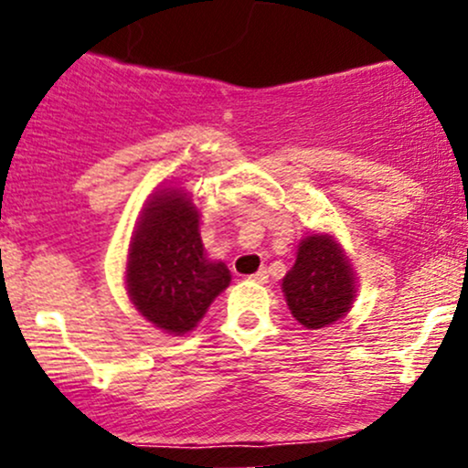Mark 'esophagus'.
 <instances>
[{"label": "esophagus", "mask_w": 468, "mask_h": 468, "mask_svg": "<svg viewBox=\"0 0 468 468\" xmlns=\"http://www.w3.org/2000/svg\"><path fill=\"white\" fill-rule=\"evenodd\" d=\"M249 279H250V282H255V283H266L268 282V271H266V268H260V271L252 272Z\"/></svg>", "instance_id": "obj_1"}]
</instances>
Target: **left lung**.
<instances>
[{"label": "left lung", "instance_id": "8db88e82", "mask_svg": "<svg viewBox=\"0 0 468 468\" xmlns=\"http://www.w3.org/2000/svg\"><path fill=\"white\" fill-rule=\"evenodd\" d=\"M282 288L294 319L308 330H319L352 308L356 277L336 239L314 233L299 241L297 261L283 277Z\"/></svg>", "mask_w": 468, "mask_h": 468}]
</instances>
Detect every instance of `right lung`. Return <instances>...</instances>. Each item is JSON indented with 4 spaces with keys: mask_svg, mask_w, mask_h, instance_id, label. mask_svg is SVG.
I'll list each match as a JSON object with an SVG mask.
<instances>
[{
    "mask_svg": "<svg viewBox=\"0 0 468 468\" xmlns=\"http://www.w3.org/2000/svg\"><path fill=\"white\" fill-rule=\"evenodd\" d=\"M127 292L149 324L185 335L230 283L222 261L207 260L200 211L186 193L155 191L136 222L127 255Z\"/></svg>",
    "mask_w": 468,
    "mask_h": 468,
    "instance_id": "right-lung-1",
    "label": "right lung"
}]
</instances>
